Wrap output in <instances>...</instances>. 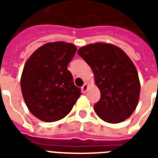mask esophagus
<instances>
[{
	"instance_id": "34e87169",
	"label": "esophagus",
	"mask_w": 158,
	"mask_h": 158,
	"mask_svg": "<svg viewBox=\"0 0 158 158\" xmlns=\"http://www.w3.org/2000/svg\"><path fill=\"white\" fill-rule=\"evenodd\" d=\"M87 89H88V85H87V84H85V85L81 87V90H82V91L84 92V93H85V92H86Z\"/></svg>"
}]
</instances>
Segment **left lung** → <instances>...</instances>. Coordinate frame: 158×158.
Returning a JSON list of instances; mask_svg holds the SVG:
<instances>
[{"label":"left lung","instance_id":"left-lung-1","mask_svg":"<svg viewBox=\"0 0 158 158\" xmlns=\"http://www.w3.org/2000/svg\"><path fill=\"white\" fill-rule=\"evenodd\" d=\"M90 66L101 92L94 110L102 120L119 123L131 116L140 93L137 69L122 49L110 44L96 43L78 50Z\"/></svg>","mask_w":158,"mask_h":158}]
</instances>
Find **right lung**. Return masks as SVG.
Wrapping results in <instances>:
<instances>
[{"instance_id":"add662e5","label":"right lung","mask_w":158,"mask_h":158,"mask_svg":"<svg viewBox=\"0 0 158 158\" xmlns=\"http://www.w3.org/2000/svg\"><path fill=\"white\" fill-rule=\"evenodd\" d=\"M76 51L72 44L48 43L37 48L25 64L20 79L23 98L31 113L41 121L64 118L81 95L68 70Z\"/></svg>"}]
</instances>
